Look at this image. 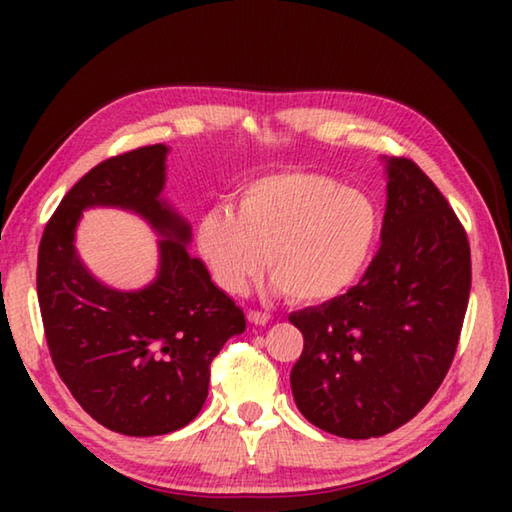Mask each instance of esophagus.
Returning a JSON list of instances; mask_svg holds the SVG:
<instances>
[{
	"mask_svg": "<svg viewBox=\"0 0 512 512\" xmlns=\"http://www.w3.org/2000/svg\"><path fill=\"white\" fill-rule=\"evenodd\" d=\"M248 320H250V323H253V325H266L268 320H271V316H268L266 311L250 309V311H248Z\"/></svg>",
	"mask_w": 512,
	"mask_h": 512,
	"instance_id": "esophagus-1",
	"label": "esophagus"
}]
</instances>
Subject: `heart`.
<instances>
[{"instance_id":"obj_1","label":"heart","mask_w":512,"mask_h":512,"mask_svg":"<svg viewBox=\"0 0 512 512\" xmlns=\"http://www.w3.org/2000/svg\"><path fill=\"white\" fill-rule=\"evenodd\" d=\"M384 216L368 194L316 171L250 180L239 210L216 205L196 228V246L216 287L246 291L271 255L273 287L298 305L345 296L375 264Z\"/></svg>"}]
</instances>
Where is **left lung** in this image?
Instances as JSON below:
<instances>
[{"label": "left lung", "instance_id": "left-lung-1", "mask_svg": "<svg viewBox=\"0 0 512 512\" xmlns=\"http://www.w3.org/2000/svg\"><path fill=\"white\" fill-rule=\"evenodd\" d=\"M384 237L345 296L293 311L305 336L291 370L300 413L341 438H377L415 418L443 384L470 300V241L413 160L391 158Z\"/></svg>", "mask_w": 512, "mask_h": 512}]
</instances>
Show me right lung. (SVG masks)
I'll list each match as a JSON object with an SVG mask.
<instances>
[{
	"label": "right lung",
	"instance_id": "add662e5",
	"mask_svg": "<svg viewBox=\"0 0 512 512\" xmlns=\"http://www.w3.org/2000/svg\"><path fill=\"white\" fill-rule=\"evenodd\" d=\"M167 146L103 160L65 194L38 248V302L51 361L83 411L124 436H162L203 409L210 363L246 329L235 300L185 248L189 223L160 201ZM142 213L167 240L161 271L140 292L103 288L73 250L85 206Z\"/></svg>",
	"mask_w": 512,
	"mask_h": 512
}]
</instances>
